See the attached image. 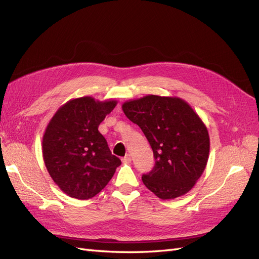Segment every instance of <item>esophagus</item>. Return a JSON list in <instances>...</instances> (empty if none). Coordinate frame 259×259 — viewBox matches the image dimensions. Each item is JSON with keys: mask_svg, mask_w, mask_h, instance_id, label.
Returning a JSON list of instances; mask_svg holds the SVG:
<instances>
[{"mask_svg": "<svg viewBox=\"0 0 259 259\" xmlns=\"http://www.w3.org/2000/svg\"><path fill=\"white\" fill-rule=\"evenodd\" d=\"M131 161H132V158H131L130 154H126V155H125L124 158L122 159V162H123V163H126V164H127V163H131Z\"/></svg>", "mask_w": 259, "mask_h": 259, "instance_id": "34e87169", "label": "esophagus"}]
</instances>
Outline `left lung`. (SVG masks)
<instances>
[{
	"instance_id": "1",
	"label": "left lung",
	"mask_w": 259,
	"mask_h": 259,
	"mask_svg": "<svg viewBox=\"0 0 259 259\" xmlns=\"http://www.w3.org/2000/svg\"><path fill=\"white\" fill-rule=\"evenodd\" d=\"M122 110L152 148L155 165L143 175L145 186L162 200L189 192L209 155L208 131L199 114L182 98L158 95L125 101Z\"/></svg>"
}]
</instances>
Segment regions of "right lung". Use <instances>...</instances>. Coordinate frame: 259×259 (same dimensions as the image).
Here are the masks:
<instances>
[{"mask_svg": "<svg viewBox=\"0 0 259 259\" xmlns=\"http://www.w3.org/2000/svg\"><path fill=\"white\" fill-rule=\"evenodd\" d=\"M116 104L114 99L74 98L62 105L46 126L42 142L45 166L54 183L69 197H95L121 165L98 131Z\"/></svg>", "mask_w": 259, "mask_h": 259, "instance_id": "add662e5", "label": "right lung"}]
</instances>
